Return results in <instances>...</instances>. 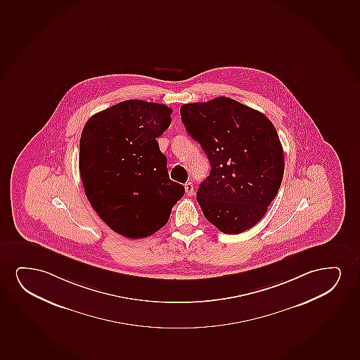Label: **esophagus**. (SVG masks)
Returning <instances> with one entry per match:
<instances>
[{
    "label": "esophagus",
    "instance_id": "34e87169",
    "mask_svg": "<svg viewBox=\"0 0 360 360\" xmlns=\"http://www.w3.org/2000/svg\"><path fill=\"white\" fill-rule=\"evenodd\" d=\"M184 188H186V194L188 196H192L194 194V186H193L192 182H187L184 184Z\"/></svg>",
    "mask_w": 360,
    "mask_h": 360
}]
</instances>
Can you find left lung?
Instances as JSON below:
<instances>
[{
	"label": "left lung",
	"mask_w": 360,
	"mask_h": 360,
	"mask_svg": "<svg viewBox=\"0 0 360 360\" xmlns=\"http://www.w3.org/2000/svg\"><path fill=\"white\" fill-rule=\"evenodd\" d=\"M181 116L211 165L196 200L221 232L242 233L266 214L285 172V156L272 122L233 98L186 103Z\"/></svg>",
	"instance_id": "obj_1"
}]
</instances>
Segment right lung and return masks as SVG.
<instances>
[{"label":"right lung","instance_id":"add662e5","mask_svg":"<svg viewBox=\"0 0 360 360\" xmlns=\"http://www.w3.org/2000/svg\"><path fill=\"white\" fill-rule=\"evenodd\" d=\"M172 110L127 100L95 113L79 143V171L94 210L116 233L146 238L167 224L184 187L168 177L159 138Z\"/></svg>","mask_w":360,"mask_h":360}]
</instances>
